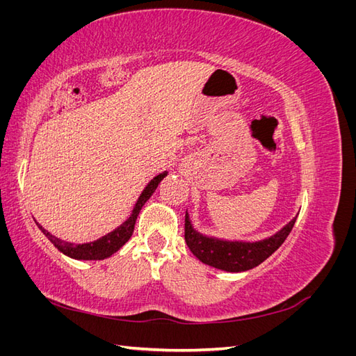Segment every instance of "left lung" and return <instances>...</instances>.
<instances>
[{"label":"left lung","instance_id":"obj_1","mask_svg":"<svg viewBox=\"0 0 356 356\" xmlns=\"http://www.w3.org/2000/svg\"><path fill=\"white\" fill-rule=\"evenodd\" d=\"M296 220L297 217L275 234L260 241H232L197 232L193 227L188 212H186V242L193 255H196L204 264L224 272H246L261 264L285 242Z\"/></svg>","mask_w":356,"mask_h":356}]
</instances>
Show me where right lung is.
<instances>
[{
    "label": "right lung",
    "instance_id": "1",
    "mask_svg": "<svg viewBox=\"0 0 356 356\" xmlns=\"http://www.w3.org/2000/svg\"><path fill=\"white\" fill-rule=\"evenodd\" d=\"M168 175V170H163L161 174H159L157 177H154L152 181L148 182L145 186V188L143 190L141 195H139L135 207L132 209V213L129 215V218L122 222L118 227H115L113 232L106 233L102 238L88 242V243H71L67 241H62L59 238H56L55 234H51L50 232H47L41 224L37 225L38 229L44 233L46 238L55 245V248L70 258H74V260H104V258L111 257L114 252H117L120 248L131 239V236L134 233V227L139 212H141L144 203L152 197V195L154 193V190L157 188V186L160 184V181L163 179Z\"/></svg>",
    "mask_w": 356,
    "mask_h": 356
}]
</instances>
